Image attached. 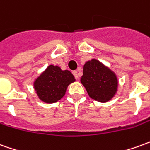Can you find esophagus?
Masks as SVG:
<instances>
[{"instance_id": "esophagus-1", "label": "esophagus", "mask_w": 150, "mask_h": 150, "mask_svg": "<svg viewBox=\"0 0 150 150\" xmlns=\"http://www.w3.org/2000/svg\"><path fill=\"white\" fill-rule=\"evenodd\" d=\"M72 74L74 75V76H75V78L76 79H79V73L77 71H74L72 72Z\"/></svg>"}]
</instances>
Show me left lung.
<instances>
[{
    "mask_svg": "<svg viewBox=\"0 0 150 150\" xmlns=\"http://www.w3.org/2000/svg\"><path fill=\"white\" fill-rule=\"evenodd\" d=\"M80 81L89 97L100 102L110 100L118 87V79L115 73L95 59L84 64Z\"/></svg>",
    "mask_w": 150,
    "mask_h": 150,
    "instance_id": "left-lung-1",
    "label": "left lung"
}]
</instances>
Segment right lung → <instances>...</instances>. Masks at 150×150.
Segmentation results:
<instances>
[{
    "label": "right lung",
    "instance_id": "right-lung-1",
    "mask_svg": "<svg viewBox=\"0 0 150 150\" xmlns=\"http://www.w3.org/2000/svg\"><path fill=\"white\" fill-rule=\"evenodd\" d=\"M75 80L69 71H62L59 67L50 65L35 79L34 87L40 100L53 103L63 97L68 85Z\"/></svg>",
    "mask_w": 150,
    "mask_h": 150
}]
</instances>
